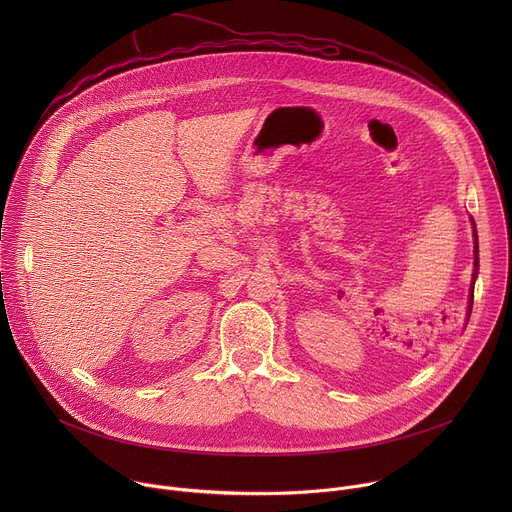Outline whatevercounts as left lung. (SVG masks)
<instances>
[{
    "mask_svg": "<svg viewBox=\"0 0 512 512\" xmlns=\"http://www.w3.org/2000/svg\"><path fill=\"white\" fill-rule=\"evenodd\" d=\"M472 229H474V273H472V289H470V300H468V318H470V310H472V300H474V281L478 277V235H476V227L472 221Z\"/></svg>",
    "mask_w": 512,
    "mask_h": 512,
    "instance_id": "1",
    "label": "left lung"
}]
</instances>
